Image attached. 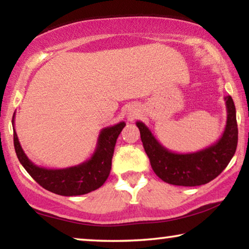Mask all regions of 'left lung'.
Masks as SVG:
<instances>
[{"mask_svg": "<svg viewBox=\"0 0 249 249\" xmlns=\"http://www.w3.org/2000/svg\"><path fill=\"white\" fill-rule=\"evenodd\" d=\"M227 124L219 141L193 153H175L165 148L144 122L137 121L145 152L155 175L176 186H200L215 179L234 155L238 142L236 107L230 95L224 96Z\"/></svg>", "mask_w": 249, "mask_h": 249, "instance_id": "1", "label": "left lung"}]
</instances>
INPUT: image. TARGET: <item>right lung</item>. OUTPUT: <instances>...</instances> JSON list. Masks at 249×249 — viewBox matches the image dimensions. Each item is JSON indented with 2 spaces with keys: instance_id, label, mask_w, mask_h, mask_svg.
Segmentation results:
<instances>
[{
  "instance_id": "obj_1",
  "label": "right lung",
  "mask_w": 249,
  "mask_h": 249,
  "mask_svg": "<svg viewBox=\"0 0 249 249\" xmlns=\"http://www.w3.org/2000/svg\"><path fill=\"white\" fill-rule=\"evenodd\" d=\"M124 125L125 124L122 121L102 129L98 135L96 148L90 159L78 165L64 169H46L30 161L17 136L15 114L12 118L13 142L19 162L43 188L62 196L85 195L100 188L107 181L111 171L115 142Z\"/></svg>"
}]
</instances>
